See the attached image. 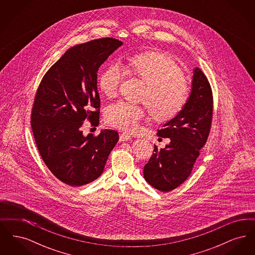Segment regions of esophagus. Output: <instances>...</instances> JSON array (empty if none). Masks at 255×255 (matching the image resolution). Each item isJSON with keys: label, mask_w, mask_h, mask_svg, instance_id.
I'll return each instance as SVG.
<instances>
[{"label": "esophagus", "mask_w": 255, "mask_h": 255, "mask_svg": "<svg viewBox=\"0 0 255 255\" xmlns=\"http://www.w3.org/2000/svg\"><path fill=\"white\" fill-rule=\"evenodd\" d=\"M132 137L131 135L127 134V133H123L120 135V141H126V140H131Z\"/></svg>", "instance_id": "esophagus-1"}]
</instances>
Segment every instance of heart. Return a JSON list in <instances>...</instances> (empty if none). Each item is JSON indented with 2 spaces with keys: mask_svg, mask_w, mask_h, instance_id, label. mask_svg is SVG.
<instances>
[{
  "mask_svg": "<svg viewBox=\"0 0 255 255\" xmlns=\"http://www.w3.org/2000/svg\"><path fill=\"white\" fill-rule=\"evenodd\" d=\"M127 65L147 85L142 97L153 118L159 122L173 119L188 101L190 89L184 81L180 66L168 55L160 52H142L127 58ZM120 64H112L98 78V87L103 95H117L122 80ZM145 109L126 101L111 104L106 111V121L111 126L132 133L138 129L145 118Z\"/></svg>",
  "mask_w": 255,
  "mask_h": 255,
  "instance_id": "obj_1",
  "label": "heart"
}]
</instances>
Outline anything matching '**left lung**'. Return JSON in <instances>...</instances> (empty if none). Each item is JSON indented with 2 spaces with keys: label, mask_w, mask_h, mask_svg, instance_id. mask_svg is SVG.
<instances>
[{
  "label": "left lung",
  "mask_w": 255,
  "mask_h": 255,
  "mask_svg": "<svg viewBox=\"0 0 255 255\" xmlns=\"http://www.w3.org/2000/svg\"><path fill=\"white\" fill-rule=\"evenodd\" d=\"M212 110L210 85L202 70L194 68L187 103L158 131V136L169 137V144L163 149L155 145V153L143 168L144 179L150 185L168 192L189 177L200 149L206 144Z\"/></svg>",
  "instance_id": "8db88e82"
}]
</instances>
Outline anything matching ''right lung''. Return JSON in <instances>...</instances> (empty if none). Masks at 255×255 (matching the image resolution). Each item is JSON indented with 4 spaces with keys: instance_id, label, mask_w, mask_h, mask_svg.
Returning <instances> with one entry per match:
<instances>
[{
    "instance_id": "obj_1",
    "label": "right lung",
    "mask_w": 255,
    "mask_h": 255,
    "mask_svg": "<svg viewBox=\"0 0 255 255\" xmlns=\"http://www.w3.org/2000/svg\"><path fill=\"white\" fill-rule=\"evenodd\" d=\"M123 45L101 38L68 49L44 75L31 113L37 148L50 172L61 182L82 186L102 174L119 140L114 130L83 134L86 119L99 122L97 71Z\"/></svg>"
}]
</instances>
